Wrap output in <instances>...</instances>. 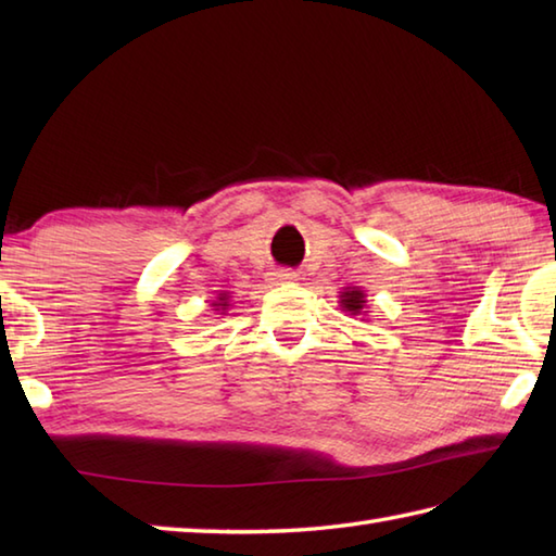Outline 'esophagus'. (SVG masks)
Returning <instances> with one entry per match:
<instances>
[{
	"label": "esophagus",
	"mask_w": 556,
	"mask_h": 556,
	"mask_svg": "<svg viewBox=\"0 0 556 556\" xmlns=\"http://www.w3.org/2000/svg\"><path fill=\"white\" fill-rule=\"evenodd\" d=\"M271 279H275L279 285V281H296L299 275H296V271H291V269H277L275 275H271Z\"/></svg>",
	"instance_id": "1"
}]
</instances>
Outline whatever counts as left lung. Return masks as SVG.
I'll return each mask as SVG.
<instances>
[{
  "label": "left lung",
  "mask_w": 556,
  "mask_h": 556,
  "mask_svg": "<svg viewBox=\"0 0 556 556\" xmlns=\"http://www.w3.org/2000/svg\"><path fill=\"white\" fill-rule=\"evenodd\" d=\"M365 291L356 289V287H346L344 291H339V305L341 311H346L351 315H365Z\"/></svg>",
  "instance_id": "1"
}]
</instances>
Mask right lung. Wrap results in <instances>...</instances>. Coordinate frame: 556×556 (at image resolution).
<instances>
[{
	"mask_svg": "<svg viewBox=\"0 0 556 556\" xmlns=\"http://www.w3.org/2000/svg\"><path fill=\"white\" fill-rule=\"evenodd\" d=\"M229 293L227 291H222V293H217V299L215 301H212L210 305H212V311H217L219 315H227V311H229Z\"/></svg>",
	"mask_w": 556,
	"mask_h": 556,
	"instance_id": "obj_1",
	"label": "right lung"
}]
</instances>
